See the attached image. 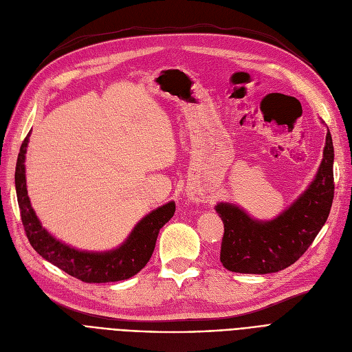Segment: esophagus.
<instances>
[{
    "label": "esophagus",
    "mask_w": 352,
    "mask_h": 352,
    "mask_svg": "<svg viewBox=\"0 0 352 352\" xmlns=\"http://www.w3.org/2000/svg\"><path fill=\"white\" fill-rule=\"evenodd\" d=\"M190 199H191L192 201H200V197H199V196H196V195H191V196H190Z\"/></svg>",
    "instance_id": "34e87169"
}]
</instances>
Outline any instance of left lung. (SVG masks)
<instances>
[{
  "label": "left lung",
  "mask_w": 352,
  "mask_h": 352,
  "mask_svg": "<svg viewBox=\"0 0 352 352\" xmlns=\"http://www.w3.org/2000/svg\"><path fill=\"white\" fill-rule=\"evenodd\" d=\"M333 157L332 135L327 129L323 157L313 181L274 219H254L230 201L214 206L223 222L221 263L225 269L236 274L265 275L297 262L331 212L335 191Z\"/></svg>",
  "instance_id": "left-lung-1"
}]
</instances>
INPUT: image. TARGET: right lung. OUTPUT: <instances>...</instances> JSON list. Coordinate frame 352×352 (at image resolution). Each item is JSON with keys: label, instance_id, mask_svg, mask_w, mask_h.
Returning a JSON list of instances; mask_svg holds the SVG:
<instances>
[{"label": "right lung", "instance_id": "add662e5", "mask_svg": "<svg viewBox=\"0 0 352 352\" xmlns=\"http://www.w3.org/2000/svg\"><path fill=\"white\" fill-rule=\"evenodd\" d=\"M29 134L21 143L16 164V192L28 240L35 252L54 266L89 283L117 282L134 276L146 266L155 250L162 226L174 217L175 201H168L142 218L118 247L107 252H87L72 247L43 228L33 210L26 186V152Z\"/></svg>", "mask_w": 352, "mask_h": 352}]
</instances>
